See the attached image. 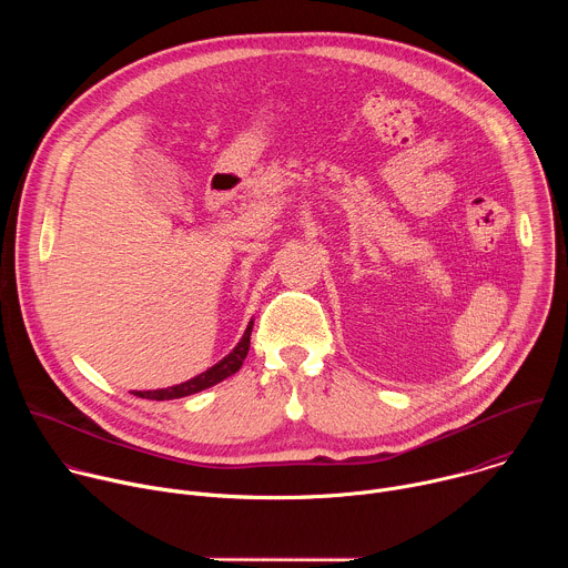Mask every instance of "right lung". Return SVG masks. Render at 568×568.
I'll return each mask as SVG.
<instances>
[{"mask_svg": "<svg viewBox=\"0 0 568 568\" xmlns=\"http://www.w3.org/2000/svg\"><path fill=\"white\" fill-rule=\"evenodd\" d=\"M252 328H254V318L247 323L245 333H242L240 342L235 344V348L222 357L217 364H213L211 368H206L204 373L182 382V384H175V386H169V388H154V390H132L136 397H143V399H178V397H186V395H193V393H200L222 379H226L229 375L237 373L242 362H245L247 353H250V339H252Z\"/></svg>", "mask_w": 568, "mask_h": 568, "instance_id": "right-lung-1", "label": "right lung"}]
</instances>
